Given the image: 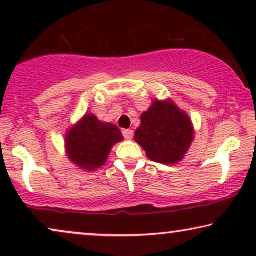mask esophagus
Returning <instances> with one entry per match:
<instances>
[{"mask_svg":"<svg viewBox=\"0 0 256 256\" xmlns=\"http://www.w3.org/2000/svg\"><path fill=\"white\" fill-rule=\"evenodd\" d=\"M122 134H124V138L132 140V135H134V132L130 130V129H124V130H122Z\"/></svg>","mask_w":256,"mask_h":256,"instance_id":"obj_1","label":"esophagus"}]
</instances>
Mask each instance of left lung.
<instances>
[{
    "label": "left lung",
    "instance_id": "left-lung-1",
    "mask_svg": "<svg viewBox=\"0 0 256 256\" xmlns=\"http://www.w3.org/2000/svg\"><path fill=\"white\" fill-rule=\"evenodd\" d=\"M190 118L171 100L154 101L141 115L134 140L154 162L174 164L183 160L194 141Z\"/></svg>",
    "mask_w": 256,
    "mask_h": 256
}]
</instances>
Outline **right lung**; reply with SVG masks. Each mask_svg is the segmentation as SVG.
Here are the masks:
<instances>
[{"label":"right lung","mask_w":256,"mask_h":256,"mask_svg":"<svg viewBox=\"0 0 256 256\" xmlns=\"http://www.w3.org/2000/svg\"><path fill=\"white\" fill-rule=\"evenodd\" d=\"M122 140L124 136L116 126L86 114L66 134V152L80 169L92 171L106 163L112 148Z\"/></svg>","instance_id":"1"}]
</instances>
